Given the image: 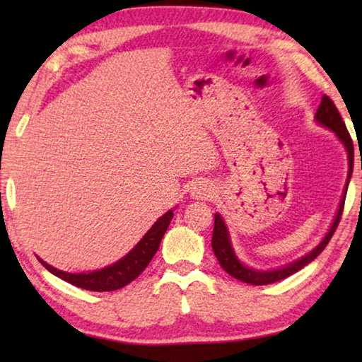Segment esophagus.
I'll return each mask as SVG.
<instances>
[{"mask_svg":"<svg viewBox=\"0 0 362 362\" xmlns=\"http://www.w3.org/2000/svg\"><path fill=\"white\" fill-rule=\"evenodd\" d=\"M192 194L196 199H207L212 196V189H211V187L203 185V183H198V185L192 189Z\"/></svg>","mask_w":362,"mask_h":362,"instance_id":"obj_1","label":"esophagus"}]
</instances>
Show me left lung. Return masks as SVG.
<instances>
[{"mask_svg": "<svg viewBox=\"0 0 362 362\" xmlns=\"http://www.w3.org/2000/svg\"><path fill=\"white\" fill-rule=\"evenodd\" d=\"M315 118L317 122H321L322 126L329 127L330 131H334L337 134V137H339L343 142V145H345V148L348 151V161H350V173H348L345 194H343L340 207H339V211H337L334 223H332V226H330L329 233L326 235V238L321 241L320 246L311 250L310 254H306L305 257H302V259H298L297 262H293V263H291V265H287L284 268L273 269V272H259V269L244 267L243 263L236 259V255H235V252H233L231 244H230L228 230H226L222 217H220L218 214H216V216H214V218L216 220H214L212 250L217 257L220 267H222L225 272L230 274V276L240 279V281H243V283H247L252 286H267V284L278 283V281H281V279L289 278L291 274L297 273L298 269H302L303 267L308 265L310 262H313L316 257L320 255L324 249H326V246L330 241V238L334 236L337 226H339V222H340L341 214H343V207H345V196H346L348 183H350V177L353 173V161H354L353 140L350 137V132H348V129H346L345 122H343V119H341L339 110H337V107H335V103L332 102V99H329L327 95H322L321 105H320V108H317Z\"/></svg>", "mask_w": 362, "mask_h": 362, "instance_id": "left-lung-1", "label": "left lung"}]
</instances>
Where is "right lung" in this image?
<instances>
[{
	"label": "right lung",
	"mask_w": 362,
	"mask_h": 362,
	"mask_svg": "<svg viewBox=\"0 0 362 362\" xmlns=\"http://www.w3.org/2000/svg\"><path fill=\"white\" fill-rule=\"evenodd\" d=\"M174 217V212L169 211L164 214V216L156 220L155 225L151 226L148 233L140 240V243L134 247L129 254H127L124 259L119 262L113 263L99 272H90V273H65L56 269L51 265H47L46 262H41V265L46 269H49L52 274H56L60 279L66 281L76 287H81L86 291H94V292H108V291H116L121 289V287L127 286L132 283L140 273L144 272L146 265L151 262L153 255L156 254L159 247V243H161L164 233H166L170 220Z\"/></svg>",
	"instance_id": "right-lung-1"
}]
</instances>
